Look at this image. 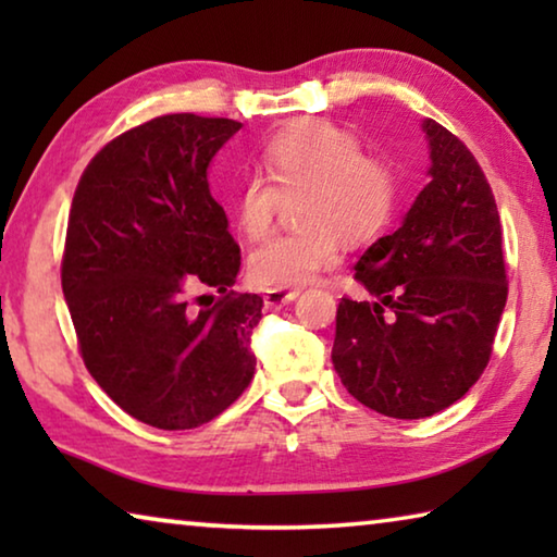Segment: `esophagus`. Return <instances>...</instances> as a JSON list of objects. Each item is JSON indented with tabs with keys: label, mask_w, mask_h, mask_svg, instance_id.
I'll return each instance as SVG.
<instances>
[{
	"label": "esophagus",
	"mask_w": 557,
	"mask_h": 557,
	"mask_svg": "<svg viewBox=\"0 0 557 557\" xmlns=\"http://www.w3.org/2000/svg\"><path fill=\"white\" fill-rule=\"evenodd\" d=\"M297 295L299 292L295 289H270L265 292V309H282L292 299H297Z\"/></svg>",
	"instance_id": "1"
}]
</instances>
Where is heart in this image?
<instances>
[{"label":"heart","mask_w":557,"mask_h":557,"mask_svg":"<svg viewBox=\"0 0 557 557\" xmlns=\"http://www.w3.org/2000/svg\"><path fill=\"white\" fill-rule=\"evenodd\" d=\"M265 172L243 176L233 215L248 238L270 228L282 194L309 188L301 206L305 231L262 240L248 256V277L262 289H289L312 282L338 258V233L366 240L388 223L395 176L381 159L366 157L358 139L334 122L301 120L272 137Z\"/></svg>","instance_id":"b5f03b06"}]
</instances>
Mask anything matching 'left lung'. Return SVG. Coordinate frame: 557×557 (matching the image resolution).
I'll return each instance as SVG.
<instances>
[{"instance_id": "8db88e82", "label": "left lung", "mask_w": 557, "mask_h": 557, "mask_svg": "<svg viewBox=\"0 0 557 557\" xmlns=\"http://www.w3.org/2000/svg\"><path fill=\"white\" fill-rule=\"evenodd\" d=\"M428 186L400 228L354 265L375 301L342 299L332 361L358 403L398 420L430 418L484 373L506 307L502 221L474 154L422 120Z\"/></svg>"}]
</instances>
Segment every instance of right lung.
Returning <instances> with one entry per match:
<instances>
[{"instance_id":"right-lung-1","label":"right lung","mask_w":557,"mask_h":557,"mask_svg":"<svg viewBox=\"0 0 557 557\" xmlns=\"http://www.w3.org/2000/svg\"><path fill=\"white\" fill-rule=\"evenodd\" d=\"M240 127L191 112L149 120L92 157L71 203L61 285L83 361L159 430L213 420L256 373L262 297L231 289L240 248L209 188L213 157ZM196 284L224 297L194 310Z\"/></svg>"}]
</instances>
